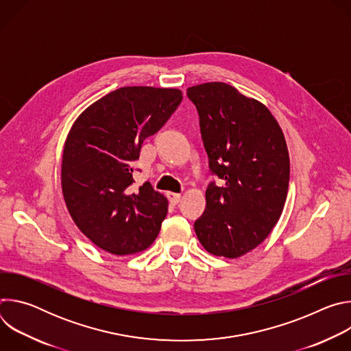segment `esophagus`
<instances>
[{
  "mask_svg": "<svg viewBox=\"0 0 351 351\" xmlns=\"http://www.w3.org/2000/svg\"><path fill=\"white\" fill-rule=\"evenodd\" d=\"M167 195H168V198H169L171 204H173V206H176V204L180 202V194H178V193H171V191H169Z\"/></svg>",
  "mask_w": 351,
  "mask_h": 351,
  "instance_id": "1",
  "label": "esophagus"
}]
</instances>
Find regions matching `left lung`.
Returning <instances> with one entry per match:
<instances>
[{
  "label": "left lung",
  "instance_id": "1",
  "mask_svg": "<svg viewBox=\"0 0 351 351\" xmlns=\"http://www.w3.org/2000/svg\"><path fill=\"white\" fill-rule=\"evenodd\" d=\"M187 97L198 111L210 169L223 182L208 186L194 230L210 254L237 258L261 244L282 215L290 173L286 140L271 111L230 84L191 86Z\"/></svg>",
  "mask_w": 351,
  "mask_h": 351
}]
</instances>
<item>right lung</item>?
<instances>
[{
    "instance_id": "add662e5",
    "label": "right lung",
    "mask_w": 351,
    "mask_h": 351,
    "mask_svg": "<svg viewBox=\"0 0 351 351\" xmlns=\"http://www.w3.org/2000/svg\"><path fill=\"white\" fill-rule=\"evenodd\" d=\"M179 88L121 87L87 107L65 140L61 186L66 208L97 247L114 256L153 244L168 199L144 183L133 191V162L182 101Z\"/></svg>"
}]
</instances>
